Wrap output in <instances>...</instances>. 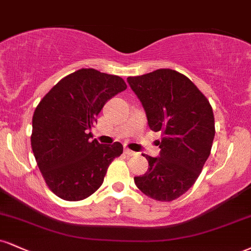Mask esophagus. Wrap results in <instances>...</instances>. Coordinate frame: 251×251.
Returning <instances> with one entry per match:
<instances>
[{
    "mask_svg": "<svg viewBox=\"0 0 251 251\" xmlns=\"http://www.w3.org/2000/svg\"><path fill=\"white\" fill-rule=\"evenodd\" d=\"M124 152H125V154H127V155H135V154H137V153H135L134 151H131V150H128V149L124 150Z\"/></svg>",
    "mask_w": 251,
    "mask_h": 251,
    "instance_id": "obj_1",
    "label": "esophagus"
}]
</instances>
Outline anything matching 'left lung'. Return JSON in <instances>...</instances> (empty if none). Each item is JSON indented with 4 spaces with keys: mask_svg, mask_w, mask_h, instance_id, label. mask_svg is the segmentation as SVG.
<instances>
[{
    "mask_svg": "<svg viewBox=\"0 0 251 251\" xmlns=\"http://www.w3.org/2000/svg\"><path fill=\"white\" fill-rule=\"evenodd\" d=\"M127 83L143 105L150 128L162 133L159 156L144 155L149 170L134 176V183L156 201H173L194 185L210 154L213 108L191 79L171 69L128 77Z\"/></svg>",
    "mask_w": 251,
    "mask_h": 251,
    "instance_id": "obj_1",
    "label": "left lung"
}]
</instances>
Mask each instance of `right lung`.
Wrapping results in <instances>:
<instances>
[{
  "label": "right lung",
  "mask_w": 251,
  "mask_h": 251,
  "mask_svg": "<svg viewBox=\"0 0 251 251\" xmlns=\"http://www.w3.org/2000/svg\"><path fill=\"white\" fill-rule=\"evenodd\" d=\"M123 78L80 69L43 97L32 117L31 149L51 192L66 201L89 198L101 186L123 145L91 140V127L108 99L126 90Z\"/></svg>",
  "instance_id": "right-lung-1"
}]
</instances>
